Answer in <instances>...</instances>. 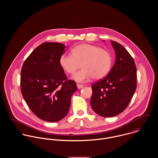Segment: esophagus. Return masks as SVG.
Returning a JSON list of instances; mask_svg holds the SVG:
<instances>
[{
	"mask_svg": "<svg viewBox=\"0 0 158 158\" xmlns=\"http://www.w3.org/2000/svg\"><path fill=\"white\" fill-rule=\"evenodd\" d=\"M77 86L78 89H81V88H83L84 87V86H83V85H80V84H77Z\"/></svg>",
	"mask_w": 158,
	"mask_h": 158,
	"instance_id": "esophagus-1",
	"label": "esophagus"
}]
</instances>
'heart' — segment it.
<instances>
[{"mask_svg":"<svg viewBox=\"0 0 158 158\" xmlns=\"http://www.w3.org/2000/svg\"><path fill=\"white\" fill-rule=\"evenodd\" d=\"M72 54L63 55L60 63L69 74L75 73L81 64L83 68L73 77L77 81H88L93 77L102 78L111 68L112 58L110 53L98 46L81 44L73 48Z\"/></svg>","mask_w":158,"mask_h":158,"instance_id":"1","label":"heart"}]
</instances>
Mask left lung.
Returning a JSON list of instances; mask_svg holds the SVG:
<instances>
[{"instance_id": "obj_1", "label": "left lung", "mask_w": 158, "mask_h": 158, "mask_svg": "<svg viewBox=\"0 0 158 158\" xmlns=\"http://www.w3.org/2000/svg\"><path fill=\"white\" fill-rule=\"evenodd\" d=\"M115 61L108 75L92 84L90 105L100 116L111 117L123 111L132 98L137 86L135 63L126 48L111 41Z\"/></svg>"}]
</instances>
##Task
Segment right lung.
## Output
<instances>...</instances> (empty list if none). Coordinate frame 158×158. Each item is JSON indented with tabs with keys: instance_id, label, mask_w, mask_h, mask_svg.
<instances>
[{
	"instance_id": "add662e5",
	"label": "right lung",
	"mask_w": 158,
	"mask_h": 158,
	"mask_svg": "<svg viewBox=\"0 0 158 158\" xmlns=\"http://www.w3.org/2000/svg\"><path fill=\"white\" fill-rule=\"evenodd\" d=\"M64 48L61 43H44L30 53L21 69L23 97L31 111L47 122H58L68 114L77 89L60 63Z\"/></svg>"
}]
</instances>
